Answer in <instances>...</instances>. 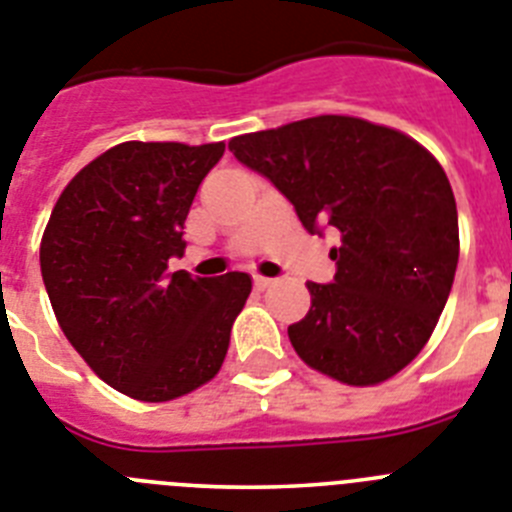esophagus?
Returning <instances> with one entry per match:
<instances>
[{
    "instance_id": "esophagus-1",
    "label": "esophagus",
    "mask_w": 512,
    "mask_h": 512,
    "mask_svg": "<svg viewBox=\"0 0 512 512\" xmlns=\"http://www.w3.org/2000/svg\"><path fill=\"white\" fill-rule=\"evenodd\" d=\"M252 283H255L257 291H265V288L273 286V278H265V275H255V278H252Z\"/></svg>"
}]
</instances>
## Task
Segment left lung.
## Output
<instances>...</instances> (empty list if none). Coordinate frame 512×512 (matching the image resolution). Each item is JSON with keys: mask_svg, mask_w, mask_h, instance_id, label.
<instances>
[{"mask_svg": "<svg viewBox=\"0 0 512 512\" xmlns=\"http://www.w3.org/2000/svg\"><path fill=\"white\" fill-rule=\"evenodd\" d=\"M311 234L340 231L332 283H306L311 309L288 327L306 366L350 386L391 379L425 348L459 262L446 172L415 139L350 115H317L229 141Z\"/></svg>", "mask_w": 512, "mask_h": 512, "instance_id": "obj_1", "label": "left lung"}]
</instances>
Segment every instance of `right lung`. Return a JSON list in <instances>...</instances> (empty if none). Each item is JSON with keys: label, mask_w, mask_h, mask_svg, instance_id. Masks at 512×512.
Listing matches in <instances>:
<instances>
[{"label": "right lung", "mask_w": 512, "mask_h": 512, "mask_svg": "<svg viewBox=\"0 0 512 512\" xmlns=\"http://www.w3.org/2000/svg\"><path fill=\"white\" fill-rule=\"evenodd\" d=\"M224 144L126 141L74 175L53 206L41 273L66 340L105 384L170 402L219 373L247 273H170L185 219Z\"/></svg>", "instance_id": "1"}]
</instances>
